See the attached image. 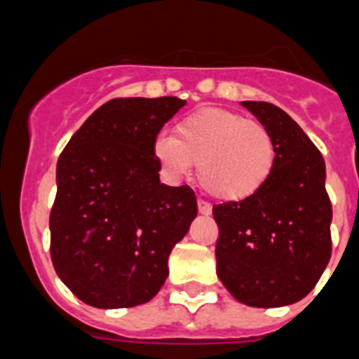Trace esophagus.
Returning <instances> with one entry per match:
<instances>
[{"label": "esophagus", "instance_id": "obj_1", "mask_svg": "<svg viewBox=\"0 0 359 359\" xmlns=\"http://www.w3.org/2000/svg\"><path fill=\"white\" fill-rule=\"evenodd\" d=\"M198 212H200V215H203V216H209V215H211V205H209L207 201L198 200Z\"/></svg>", "mask_w": 359, "mask_h": 359}]
</instances>
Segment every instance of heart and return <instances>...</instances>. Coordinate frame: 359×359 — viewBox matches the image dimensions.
I'll use <instances>...</instances> for the list:
<instances>
[{
    "mask_svg": "<svg viewBox=\"0 0 359 359\" xmlns=\"http://www.w3.org/2000/svg\"><path fill=\"white\" fill-rule=\"evenodd\" d=\"M154 152L170 176L182 177L198 165L201 189L220 201H244L259 194L277 163V144L264 124L235 111L205 108L161 133Z\"/></svg>",
    "mask_w": 359,
    "mask_h": 359,
    "instance_id": "b5f03b06",
    "label": "heart"
}]
</instances>
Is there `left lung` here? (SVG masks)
Segmentation results:
<instances>
[{
	"instance_id": "1",
	"label": "left lung",
	"mask_w": 359,
	"mask_h": 359,
	"mask_svg": "<svg viewBox=\"0 0 359 359\" xmlns=\"http://www.w3.org/2000/svg\"><path fill=\"white\" fill-rule=\"evenodd\" d=\"M240 104L271 132L277 163L259 194L212 207L216 273L238 303L288 306L312 292L330 260L325 161L286 111L269 102Z\"/></svg>"
}]
</instances>
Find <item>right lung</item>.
<instances>
[{
  "mask_svg": "<svg viewBox=\"0 0 359 359\" xmlns=\"http://www.w3.org/2000/svg\"><path fill=\"white\" fill-rule=\"evenodd\" d=\"M185 100L114 99L95 109L56 165L49 216L56 275L82 303L130 308L167 280L168 255L198 207L187 185L159 182V130Z\"/></svg>",
  "mask_w": 359,
  "mask_h": 359,
  "instance_id": "add662e5",
  "label": "right lung"
}]
</instances>
